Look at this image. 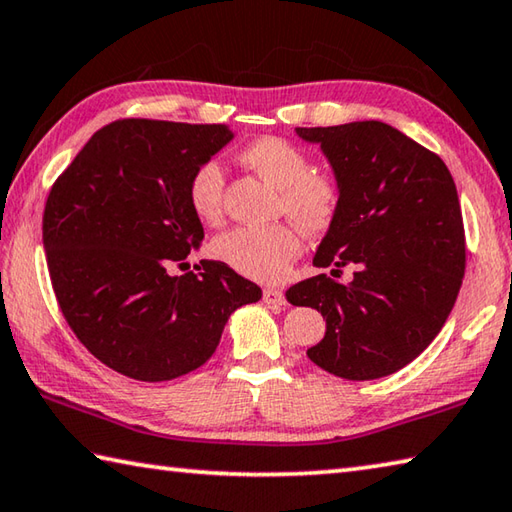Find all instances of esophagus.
<instances>
[{
    "label": "esophagus",
    "mask_w": 512,
    "mask_h": 512,
    "mask_svg": "<svg viewBox=\"0 0 512 512\" xmlns=\"http://www.w3.org/2000/svg\"><path fill=\"white\" fill-rule=\"evenodd\" d=\"M264 302L268 304V306H282V304H286V297H284V293L280 291V288H264Z\"/></svg>",
    "instance_id": "1"
}]
</instances>
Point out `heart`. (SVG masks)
Returning <instances> with one entry per match:
<instances>
[{
  "label": "heart",
  "instance_id": "obj_1",
  "mask_svg": "<svg viewBox=\"0 0 512 512\" xmlns=\"http://www.w3.org/2000/svg\"><path fill=\"white\" fill-rule=\"evenodd\" d=\"M239 161L280 190V210L306 235L333 228L345 201V183L331 167L313 165L311 154L282 136H259L241 147ZM224 170L215 159L201 161L188 181L194 215L217 221L224 210ZM212 253L237 273L257 282H280L302 253L300 230L293 224L237 226L212 241Z\"/></svg>",
  "mask_w": 512,
  "mask_h": 512
}]
</instances>
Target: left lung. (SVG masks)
I'll list each match as a JSON object with an SVG mask.
<instances>
[{"label": "left lung", "instance_id": "8db88e82", "mask_svg": "<svg viewBox=\"0 0 512 512\" xmlns=\"http://www.w3.org/2000/svg\"><path fill=\"white\" fill-rule=\"evenodd\" d=\"M320 143L345 183L338 221L286 300L322 313L327 333L306 351L347 380H374L412 362L448 320L466 271V230L439 154L378 120L295 127ZM354 280L342 285L344 266Z\"/></svg>", "mask_w": 512, "mask_h": 512}]
</instances>
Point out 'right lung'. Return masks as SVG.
<instances>
[{
	"label": "right lung",
	"mask_w": 512,
	"mask_h": 512,
	"mask_svg": "<svg viewBox=\"0 0 512 512\" xmlns=\"http://www.w3.org/2000/svg\"><path fill=\"white\" fill-rule=\"evenodd\" d=\"M230 138L224 125L114 120L53 183L42 239L55 300L91 356L118 374L161 383L194 371L230 313L262 297L215 259L170 275L203 239L190 174Z\"/></svg>",
	"instance_id": "add662e5"
}]
</instances>
